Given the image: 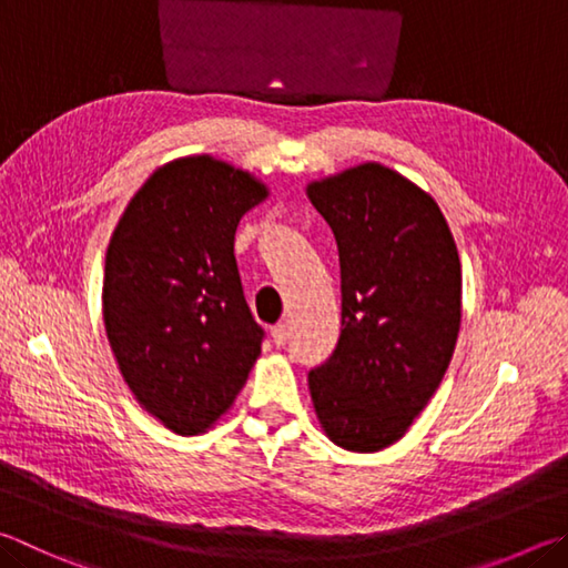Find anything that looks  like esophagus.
Instances as JSON below:
<instances>
[{
	"label": "esophagus",
	"mask_w": 568,
	"mask_h": 568,
	"mask_svg": "<svg viewBox=\"0 0 568 568\" xmlns=\"http://www.w3.org/2000/svg\"><path fill=\"white\" fill-rule=\"evenodd\" d=\"M271 337H273V343H275L277 347H283V345L287 343V327H285L283 323L273 325V327H271Z\"/></svg>",
	"instance_id": "esophagus-1"
}]
</instances>
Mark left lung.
<instances>
[{
    "label": "left lung",
    "instance_id": "1",
    "mask_svg": "<svg viewBox=\"0 0 568 568\" xmlns=\"http://www.w3.org/2000/svg\"><path fill=\"white\" fill-rule=\"evenodd\" d=\"M335 233L343 329L307 375L320 427L349 452L405 437L455 355L462 265L437 201L377 161L305 185Z\"/></svg>",
    "mask_w": 568,
    "mask_h": 568
}]
</instances>
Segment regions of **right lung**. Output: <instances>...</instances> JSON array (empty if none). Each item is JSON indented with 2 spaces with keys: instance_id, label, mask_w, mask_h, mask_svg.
I'll use <instances>...</instances> for the list:
<instances>
[{
  "instance_id": "obj_1",
  "label": "right lung",
  "mask_w": 568,
  "mask_h": 568,
  "mask_svg": "<svg viewBox=\"0 0 568 568\" xmlns=\"http://www.w3.org/2000/svg\"><path fill=\"white\" fill-rule=\"evenodd\" d=\"M271 189L211 153L163 163L111 233L101 313L139 405L176 435L211 429L261 355L243 297L235 229Z\"/></svg>"
}]
</instances>
